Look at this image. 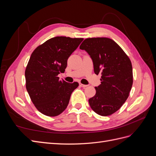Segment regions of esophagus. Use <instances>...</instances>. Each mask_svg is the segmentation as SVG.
I'll return each mask as SVG.
<instances>
[{
	"label": "esophagus",
	"instance_id": "1",
	"mask_svg": "<svg viewBox=\"0 0 156 156\" xmlns=\"http://www.w3.org/2000/svg\"><path fill=\"white\" fill-rule=\"evenodd\" d=\"M79 86L81 87H83V88H85L87 87V85H86V84H83L82 83H79Z\"/></svg>",
	"mask_w": 156,
	"mask_h": 156
}]
</instances>
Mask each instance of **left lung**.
<instances>
[{"instance_id": "1", "label": "left lung", "mask_w": 156, "mask_h": 156, "mask_svg": "<svg viewBox=\"0 0 156 156\" xmlns=\"http://www.w3.org/2000/svg\"><path fill=\"white\" fill-rule=\"evenodd\" d=\"M79 48L90 56L94 73L101 75L96 95L88 100L90 106L99 115H111L129 96L133 84L131 61L120 47L107 37L87 38Z\"/></svg>"}]
</instances>
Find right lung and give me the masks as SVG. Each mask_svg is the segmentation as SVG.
I'll list each match as a JSON object with an SVG mask.
<instances>
[{
	"label": "right lung",
	"mask_w": 156,
	"mask_h": 156,
	"mask_svg": "<svg viewBox=\"0 0 156 156\" xmlns=\"http://www.w3.org/2000/svg\"><path fill=\"white\" fill-rule=\"evenodd\" d=\"M83 38L56 36L33 51L25 70L26 88L32 103L42 114L56 116L66 108L79 83L60 80L67 60Z\"/></svg>",
	"instance_id": "obj_1"
}]
</instances>
